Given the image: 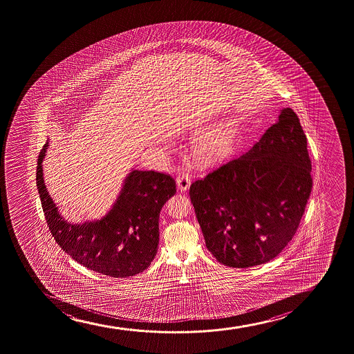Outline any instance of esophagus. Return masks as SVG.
I'll list each match as a JSON object with an SVG mask.
<instances>
[{
	"label": "esophagus",
	"mask_w": 354,
	"mask_h": 354,
	"mask_svg": "<svg viewBox=\"0 0 354 354\" xmlns=\"http://www.w3.org/2000/svg\"><path fill=\"white\" fill-rule=\"evenodd\" d=\"M176 186L181 192L187 191L191 186V178L186 173H180L176 178Z\"/></svg>",
	"instance_id": "1"
}]
</instances>
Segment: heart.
I'll list each match as a JSON object with an SVG mask.
<instances>
[{"label": "heart", "mask_w": 354, "mask_h": 354, "mask_svg": "<svg viewBox=\"0 0 354 354\" xmlns=\"http://www.w3.org/2000/svg\"><path fill=\"white\" fill-rule=\"evenodd\" d=\"M234 122H223L203 133L195 145V151L203 160H215L231 151L236 140Z\"/></svg>", "instance_id": "heart-1"}]
</instances>
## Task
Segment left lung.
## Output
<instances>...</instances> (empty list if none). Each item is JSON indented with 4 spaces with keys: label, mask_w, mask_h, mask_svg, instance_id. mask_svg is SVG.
Returning a JSON list of instances; mask_svg holds the SVG:
<instances>
[{
    "label": "left lung",
    "mask_w": 354,
    "mask_h": 354,
    "mask_svg": "<svg viewBox=\"0 0 354 354\" xmlns=\"http://www.w3.org/2000/svg\"><path fill=\"white\" fill-rule=\"evenodd\" d=\"M307 139L293 109L280 111L250 151L189 187L206 247L225 266L274 259L297 233L313 181Z\"/></svg>",
    "instance_id": "obj_1"
}]
</instances>
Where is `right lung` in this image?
<instances>
[{
  "mask_svg": "<svg viewBox=\"0 0 354 354\" xmlns=\"http://www.w3.org/2000/svg\"><path fill=\"white\" fill-rule=\"evenodd\" d=\"M41 149L36 185L49 231L57 245L88 270L113 278H127L148 268L159 245L160 211L176 192L171 175L131 171L107 215L84 223H68L47 192Z\"/></svg>",
  "mask_w": 354,
  "mask_h": 354,
  "instance_id": "add662e5",
  "label": "right lung"
}]
</instances>
